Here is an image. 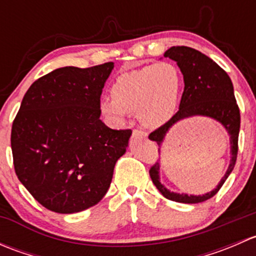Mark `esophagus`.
I'll list each match as a JSON object with an SVG mask.
<instances>
[{
  "mask_svg": "<svg viewBox=\"0 0 256 256\" xmlns=\"http://www.w3.org/2000/svg\"><path fill=\"white\" fill-rule=\"evenodd\" d=\"M132 138H147V134L141 130H134L132 131Z\"/></svg>",
  "mask_w": 256,
  "mask_h": 256,
  "instance_id": "34e87169",
  "label": "esophagus"
}]
</instances>
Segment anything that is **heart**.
Here are the masks:
<instances>
[{
  "mask_svg": "<svg viewBox=\"0 0 256 256\" xmlns=\"http://www.w3.org/2000/svg\"><path fill=\"white\" fill-rule=\"evenodd\" d=\"M182 85V74L174 64L144 66L114 82L112 98L100 100V112L115 125H124L131 112H138L144 125L160 128L176 114Z\"/></svg>",
  "mask_w": 256,
  "mask_h": 256,
  "instance_id": "1",
  "label": "heart"
}]
</instances>
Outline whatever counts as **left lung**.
I'll return each mask as SVG.
<instances>
[{"mask_svg":"<svg viewBox=\"0 0 256 256\" xmlns=\"http://www.w3.org/2000/svg\"><path fill=\"white\" fill-rule=\"evenodd\" d=\"M164 56L177 63L178 68L183 74L184 90L180 99V110L176 115L168 122L150 134L148 138L157 142L158 152H161V146L167 134L180 121L193 116L213 118L220 124L228 132L229 144H230V161L226 172L219 180L216 187L202 196L174 192L164 187L160 177V170H161L160 162L151 167L150 177L157 190L167 200L178 203H190V204L204 202L216 194L236 166V154H238L240 112L234 96L233 82L228 74L216 62L193 48L184 47V46L171 47L164 52Z\"/></svg>","mask_w":256,"mask_h":256,"instance_id":"obj_1","label":"left lung"}]
</instances>
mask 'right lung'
Wrapping results in <instances>:
<instances>
[{"label":"right lung","mask_w":256,"mask_h":256,"mask_svg":"<svg viewBox=\"0 0 256 256\" xmlns=\"http://www.w3.org/2000/svg\"><path fill=\"white\" fill-rule=\"evenodd\" d=\"M114 63L63 66L36 80L12 125L18 180L49 210L78 213L98 204L132 131L100 120L102 88Z\"/></svg>","instance_id":"add662e5"}]
</instances>
